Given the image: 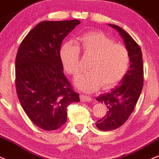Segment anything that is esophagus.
Masks as SVG:
<instances>
[{
	"label": "esophagus",
	"mask_w": 159,
	"mask_h": 159,
	"mask_svg": "<svg viewBox=\"0 0 159 159\" xmlns=\"http://www.w3.org/2000/svg\"><path fill=\"white\" fill-rule=\"evenodd\" d=\"M80 98H81L83 101H86V102H90V101H92L91 97H89L88 95H85V94H81V95H80Z\"/></svg>",
	"instance_id": "esophagus-1"
}]
</instances>
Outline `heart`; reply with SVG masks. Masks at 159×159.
I'll return each mask as SVG.
<instances>
[{
	"label": "heart",
	"mask_w": 159,
	"mask_h": 159,
	"mask_svg": "<svg viewBox=\"0 0 159 159\" xmlns=\"http://www.w3.org/2000/svg\"><path fill=\"white\" fill-rule=\"evenodd\" d=\"M78 46L66 43L60 49V58L67 74L76 76L80 70V51L85 57H91L89 71L80 75L75 85L86 92H93L102 85L104 89L118 84L127 74L130 55L126 46L101 31H89L77 40Z\"/></svg>",
	"instance_id": "b5f03b06"
}]
</instances>
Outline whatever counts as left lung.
Returning a JSON list of instances; mask_svg holds the SVG:
<instances>
[{"instance_id": "1", "label": "left lung", "mask_w": 159, "mask_h": 159, "mask_svg": "<svg viewBox=\"0 0 159 159\" xmlns=\"http://www.w3.org/2000/svg\"><path fill=\"white\" fill-rule=\"evenodd\" d=\"M120 34L130 55L127 74L115 89L96 98L107 107V115L96 126L101 131H113L122 126L134 110L143 85V62L141 49L129 34L116 25L109 24Z\"/></svg>"}]
</instances>
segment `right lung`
Listing matches in <instances>:
<instances>
[{"label": "right lung", "mask_w": 159, "mask_h": 159, "mask_svg": "<svg viewBox=\"0 0 159 159\" xmlns=\"http://www.w3.org/2000/svg\"><path fill=\"white\" fill-rule=\"evenodd\" d=\"M80 23L77 19L39 23L18 49L16 88L19 102L32 122L45 131L63 125L68 105L80 101L60 58L62 40Z\"/></svg>", "instance_id": "right-lung-1"}]
</instances>
